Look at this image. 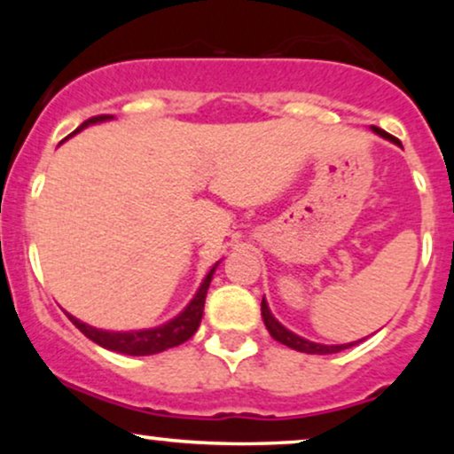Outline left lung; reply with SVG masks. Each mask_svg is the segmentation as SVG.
I'll return each instance as SVG.
<instances>
[{
    "instance_id": "left-lung-1",
    "label": "left lung",
    "mask_w": 454,
    "mask_h": 454,
    "mask_svg": "<svg viewBox=\"0 0 454 454\" xmlns=\"http://www.w3.org/2000/svg\"><path fill=\"white\" fill-rule=\"evenodd\" d=\"M372 129H373V132H376V134H380V137H382V138H388L390 143H397V145H399V140L395 138V137H390V134L384 132V129H380V128H376V126H372ZM260 309H262L264 326H267V331L270 333V337H273L275 341L284 343V346L293 348V350H299V352H305V354H335V352L346 350V348L356 346V343H358V341H352V343H341V346H325V343L307 341V340H303V337L294 335V333L288 331V328H286V326H281L279 322L275 320V316L270 314L267 301H264V299H262V305H260ZM361 341H363V340H361Z\"/></svg>"
}]
</instances>
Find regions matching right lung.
I'll return each mask as SVG.
<instances>
[{"instance_id": "add662e5", "label": "right lung", "mask_w": 454, "mask_h": 454, "mask_svg": "<svg viewBox=\"0 0 454 454\" xmlns=\"http://www.w3.org/2000/svg\"><path fill=\"white\" fill-rule=\"evenodd\" d=\"M108 119H113V114H98V117H91L87 119L85 123H81V126L76 128V132H81L82 128L91 126V123L108 121ZM215 269L217 264L209 270V273H207V278L202 279L200 288H198L194 299L187 303L185 309L161 326L145 328V331L117 333V331H102V328L90 326L85 325V322L76 320V317L70 314H67V317H70L72 325H74L82 335L90 337L93 343L106 348V350L129 354V356H149V354L164 352L168 350V348L181 346V343L190 340V337L198 331V326H200V320H202V311H205L207 290H209V284L213 279V273H215Z\"/></svg>"}]
</instances>
